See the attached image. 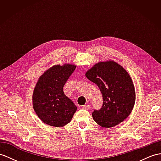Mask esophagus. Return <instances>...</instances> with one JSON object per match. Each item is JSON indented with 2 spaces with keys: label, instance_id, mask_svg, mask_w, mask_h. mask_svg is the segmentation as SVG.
<instances>
[{
  "label": "esophagus",
  "instance_id": "obj_1",
  "mask_svg": "<svg viewBox=\"0 0 161 161\" xmlns=\"http://www.w3.org/2000/svg\"><path fill=\"white\" fill-rule=\"evenodd\" d=\"M82 108L85 109V110H89V109L90 108V106L89 104L84 105V106H83V107H82Z\"/></svg>",
  "mask_w": 161,
  "mask_h": 161
}]
</instances>
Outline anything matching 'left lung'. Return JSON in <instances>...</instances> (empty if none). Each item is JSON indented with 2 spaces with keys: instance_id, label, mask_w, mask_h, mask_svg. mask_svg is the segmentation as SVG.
Masks as SVG:
<instances>
[{
  "instance_id": "left-lung-1",
  "label": "left lung",
  "mask_w": 161,
  "mask_h": 161,
  "mask_svg": "<svg viewBox=\"0 0 161 161\" xmlns=\"http://www.w3.org/2000/svg\"><path fill=\"white\" fill-rule=\"evenodd\" d=\"M88 79L97 85L103 97L99 110L92 116L100 126L111 128L130 114L135 103V91L130 75L114 61L100 62L86 72Z\"/></svg>"
}]
</instances>
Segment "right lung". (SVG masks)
Returning <instances> with one entry per match:
<instances>
[{
    "label": "right lung",
    "mask_w": 161,
    "mask_h": 161,
    "mask_svg": "<svg viewBox=\"0 0 161 161\" xmlns=\"http://www.w3.org/2000/svg\"><path fill=\"white\" fill-rule=\"evenodd\" d=\"M75 69L74 65H54L38 80L33 94V105L44 123L62 127L71 121L77 107L64 94V86Z\"/></svg>",
    "instance_id": "add662e5"
}]
</instances>
